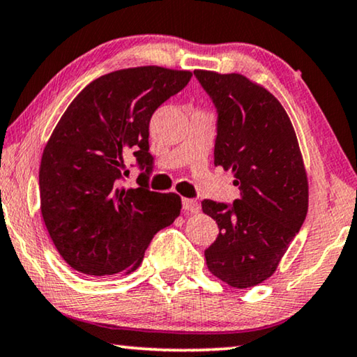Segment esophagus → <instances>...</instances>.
Instances as JSON below:
<instances>
[{"label":"esophagus","mask_w":357,"mask_h":357,"mask_svg":"<svg viewBox=\"0 0 357 357\" xmlns=\"http://www.w3.org/2000/svg\"><path fill=\"white\" fill-rule=\"evenodd\" d=\"M183 210L185 213H199L200 205L192 199H183Z\"/></svg>","instance_id":"esophagus-1"}]
</instances>
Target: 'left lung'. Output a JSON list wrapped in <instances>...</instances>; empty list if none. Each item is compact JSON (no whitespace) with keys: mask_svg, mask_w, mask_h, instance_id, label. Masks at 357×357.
<instances>
[{"mask_svg":"<svg viewBox=\"0 0 357 357\" xmlns=\"http://www.w3.org/2000/svg\"><path fill=\"white\" fill-rule=\"evenodd\" d=\"M218 112L215 165L232 169L241 197L204 200L220 227L205 250L210 273L248 289L278 269L307 213V178L287 112L259 84L238 73L194 70Z\"/></svg>","mask_w":357,"mask_h":357,"instance_id":"8db88e82","label":"left lung"}]
</instances>
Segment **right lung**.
Masks as SVG:
<instances>
[{
    "label": "right lung",
    "mask_w": 357,
    "mask_h": 357,
    "mask_svg": "<svg viewBox=\"0 0 357 357\" xmlns=\"http://www.w3.org/2000/svg\"><path fill=\"white\" fill-rule=\"evenodd\" d=\"M192 73L157 66L99 77L79 93L43 151L40 202L57 252L78 273L112 275L141 264L155 234L181 211V197L149 189V123ZM135 156L138 188L121 185Z\"/></svg>",
    "instance_id": "obj_1"
}]
</instances>
